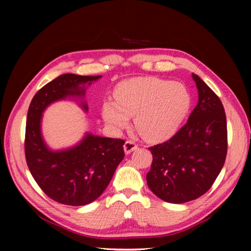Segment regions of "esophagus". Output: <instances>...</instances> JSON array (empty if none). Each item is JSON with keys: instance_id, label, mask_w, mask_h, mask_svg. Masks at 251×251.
Wrapping results in <instances>:
<instances>
[{"instance_id": "esophagus-1", "label": "esophagus", "mask_w": 251, "mask_h": 251, "mask_svg": "<svg viewBox=\"0 0 251 251\" xmlns=\"http://www.w3.org/2000/svg\"><path fill=\"white\" fill-rule=\"evenodd\" d=\"M135 150H137V144L133 141H126L125 145H124V151H125V154H130L131 151H134Z\"/></svg>"}]
</instances>
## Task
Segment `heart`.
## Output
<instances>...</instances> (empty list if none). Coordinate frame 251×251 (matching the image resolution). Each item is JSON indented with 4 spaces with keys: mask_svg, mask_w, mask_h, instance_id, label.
<instances>
[{
    "mask_svg": "<svg viewBox=\"0 0 251 251\" xmlns=\"http://www.w3.org/2000/svg\"><path fill=\"white\" fill-rule=\"evenodd\" d=\"M116 100H105L101 115L113 129L125 128L135 116L138 133L148 141L173 135L190 107V95L185 85L156 77L123 80L115 88Z\"/></svg>",
    "mask_w": 251,
    "mask_h": 251,
    "instance_id": "1",
    "label": "heart"
}]
</instances>
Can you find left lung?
I'll list each match as a JSON object with an SVG mask.
<instances>
[{
    "label": "left lung",
    "mask_w": 251,
    "mask_h": 251,
    "mask_svg": "<svg viewBox=\"0 0 251 251\" xmlns=\"http://www.w3.org/2000/svg\"><path fill=\"white\" fill-rule=\"evenodd\" d=\"M198 103L186 125L152 154L146 179L161 201L184 203L202 196L218 177L227 155V122L219 97L193 74Z\"/></svg>",
    "instance_id": "obj_1"
}]
</instances>
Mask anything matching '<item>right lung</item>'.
<instances>
[{
  "label": "right lung",
  "mask_w": 251,
  "mask_h": 251,
  "mask_svg": "<svg viewBox=\"0 0 251 251\" xmlns=\"http://www.w3.org/2000/svg\"><path fill=\"white\" fill-rule=\"evenodd\" d=\"M100 77L63 74L42 87L29 104L25 131L27 166L41 189L59 203L84 206L94 201L108 186L125 156L123 139L86 131L74 146L52 150L42 134L43 113L55 101L73 100L87 112L85 93Z\"/></svg>",
  "instance_id": "1"
}]
</instances>
